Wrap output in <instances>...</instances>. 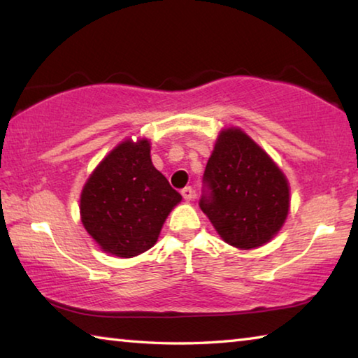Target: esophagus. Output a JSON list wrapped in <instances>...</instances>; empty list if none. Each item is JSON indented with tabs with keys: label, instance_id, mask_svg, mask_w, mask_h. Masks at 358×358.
<instances>
[{
	"label": "esophagus",
	"instance_id": "obj_1",
	"mask_svg": "<svg viewBox=\"0 0 358 358\" xmlns=\"http://www.w3.org/2000/svg\"><path fill=\"white\" fill-rule=\"evenodd\" d=\"M181 196H183L185 201H191V199L194 197V189L191 186H186L185 189H181Z\"/></svg>",
	"mask_w": 358,
	"mask_h": 358
}]
</instances>
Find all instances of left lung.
Segmentation results:
<instances>
[{
    "label": "left lung",
    "mask_w": 358,
    "mask_h": 358,
    "mask_svg": "<svg viewBox=\"0 0 358 358\" xmlns=\"http://www.w3.org/2000/svg\"><path fill=\"white\" fill-rule=\"evenodd\" d=\"M289 183L273 159L238 128L220 132L203 172L199 205L230 246L254 250L280 232Z\"/></svg>",
    "instance_id": "8db88e82"
}]
</instances>
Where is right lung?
<instances>
[{"instance_id":"add662e5","label":"right lung","mask_w":358,"mask_h":358,"mask_svg":"<svg viewBox=\"0 0 358 358\" xmlns=\"http://www.w3.org/2000/svg\"><path fill=\"white\" fill-rule=\"evenodd\" d=\"M180 201V192L151 162L147 138H128L90 175L80 194V217L101 250L134 257L156 243Z\"/></svg>"}]
</instances>
